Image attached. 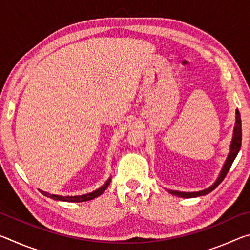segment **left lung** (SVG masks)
<instances>
[{
  "label": "left lung",
  "instance_id": "obj_1",
  "mask_svg": "<svg viewBox=\"0 0 250 250\" xmlns=\"http://www.w3.org/2000/svg\"><path fill=\"white\" fill-rule=\"evenodd\" d=\"M240 146H242V119H240V113L238 111V109L236 110V122H235V129H234V137H232V141L230 145V152L228 154V158L226 160L225 164H224L223 170L219 174L218 179L216 180V182L210 186V188L203 189V191L200 192H192V193H185V192H177V191H168L173 195H176L179 197H196V196H202V195H206V194L210 193L211 191H214L217 186L222 183L223 180L225 179V176L227 175L228 171L231 167L232 162L236 159L237 154L240 150Z\"/></svg>",
  "mask_w": 250,
  "mask_h": 250
}]
</instances>
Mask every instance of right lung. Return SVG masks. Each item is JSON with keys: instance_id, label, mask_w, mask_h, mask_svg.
Returning <instances> with one entry per match:
<instances>
[{"instance_id": "right-lung-1", "label": "right lung", "mask_w": 250, "mask_h": 250, "mask_svg": "<svg viewBox=\"0 0 250 250\" xmlns=\"http://www.w3.org/2000/svg\"><path fill=\"white\" fill-rule=\"evenodd\" d=\"M110 182H111V179H109L105 183L101 186L100 188L96 189L95 192L89 193V194H84V195H80V196H62V195H54V194H49V193H46L42 191V193L44 194L45 196L53 198V200H56V201H64V202H75V203H79V202H86V201H90V200H94L97 196H99L103 194L105 188H108V185L110 184Z\"/></svg>"}]
</instances>
